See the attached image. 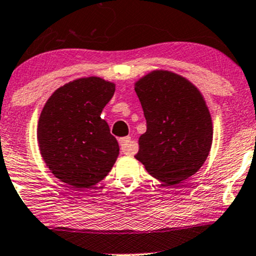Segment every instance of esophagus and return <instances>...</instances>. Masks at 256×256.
Masks as SVG:
<instances>
[{
  "label": "esophagus",
  "instance_id": "1",
  "mask_svg": "<svg viewBox=\"0 0 256 256\" xmlns=\"http://www.w3.org/2000/svg\"><path fill=\"white\" fill-rule=\"evenodd\" d=\"M119 144H120V149H122V152H124V154L131 155V154H134V152H136V148H134V146L132 144L131 137L120 138Z\"/></svg>",
  "mask_w": 256,
  "mask_h": 256
}]
</instances>
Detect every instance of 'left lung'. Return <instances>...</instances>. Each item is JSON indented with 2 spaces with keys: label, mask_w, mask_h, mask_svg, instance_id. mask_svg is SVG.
<instances>
[{
  "label": "left lung",
  "mask_w": 256,
  "mask_h": 256,
  "mask_svg": "<svg viewBox=\"0 0 256 256\" xmlns=\"http://www.w3.org/2000/svg\"><path fill=\"white\" fill-rule=\"evenodd\" d=\"M134 91L146 120L134 158L167 185L192 177L204 165L213 138L212 119L200 91L167 71L146 74Z\"/></svg>",
  "instance_id": "1"
}]
</instances>
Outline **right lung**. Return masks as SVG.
I'll return each mask as SVG.
<instances>
[{
    "label": "right lung",
    "instance_id": "right-lung-1",
    "mask_svg": "<svg viewBox=\"0 0 256 256\" xmlns=\"http://www.w3.org/2000/svg\"><path fill=\"white\" fill-rule=\"evenodd\" d=\"M114 90L101 78L77 79L58 88L40 113L37 138L44 162L76 192L102 180L118 158V142L101 119Z\"/></svg>",
    "mask_w": 256,
    "mask_h": 256
}]
</instances>
